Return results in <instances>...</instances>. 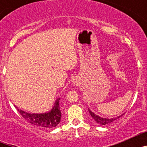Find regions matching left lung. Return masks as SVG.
Listing matches in <instances>:
<instances>
[{
	"label": "left lung",
	"mask_w": 147,
	"mask_h": 147,
	"mask_svg": "<svg viewBox=\"0 0 147 147\" xmlns=\"http://www.w3.org/2000/svg\"><path fill=\"white\" fill-rule=\"evenodd\" d=\"M88 111H89L90 114V115H91L92 118L93 119V120L96 122V123H98V124H101V125H106V124H110L111 122H113L116 119H119V118L120 117V116H119V117L113 118V119H105V118H102L100 117V116H98V115H96V114H95L94 113L92 112L90 109H88Z\"/></svg>",
	"instance_id": "1"
}]
</instances>
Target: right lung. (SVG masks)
Wrapping results in <instances>:
<instances>
[{"label":"right lung","mask_w":147,"mask_h":147,"mask_svg":"<svg viewBox=\"0 0 147 147\" xmlns=\"http://www.w3.org/2000/svg\"><path fill=\"white\" fill-rule=\"evenodd\" d=\"M59 98L56 100L52 110L45 113H30L19 110L17 107H15L20 115L29 123L41 128L50 129L57 126L60 122L62 114L59 108Z\"/></svg>","instance_id":"1"}]
</instances>
